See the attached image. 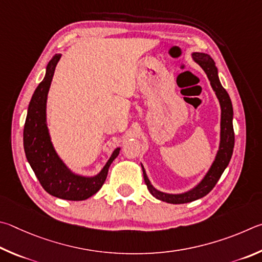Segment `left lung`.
I'll list each match as a JSON object with an SVG mask.
<instances>
[{
    "instance_id": "1",
    "label": "left lung",
    "mask_w": 262,
    "mask_h": 262,
    "mask_svg": "<svg viewBox=\"0 0 262 262\" xmlns=\"http://www.w3.org/2000/svg\"><path fill=\"white\" fill-rule=\"evenodd\" d=\"M192 58L195 63H198L199 66L203 68L206 75H207L208 79L210 81V86H212L213 91L216 94L220 107H221V131H220V145L219 150L216 153L212 166L208 169V171L206 172L203 180L199 182V184H196L193 189L190 191L184 192V193H178V194H171L166 193V192H161L155 189V187L150 184L146 171L143 168L144 173V181L147 185V189L150 192V194L155 198L166 201L169 204H186L191 203V201L198 200L203 198L206 194H208L210 191L213 190V187L216 185L217 181L224 171V169L228 167L230 159L232 157L233 152V146H235V132H233V125H232V119H233V109L232 103L229 96L228 92L223 89L221 85V81L219 79V71L217 68L215 66L214 59L209 56L208 54L205 53H192Z\"/></svg>"
}]
</instances>
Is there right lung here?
I'll list each match as a JSON object with an SVG mask.
<instances>
[{"label": "right lung", "instance_id": "obj_1", "mask_svg": "<svg viewBox=\"0 0 262 262\" xmlns=\"http://www.w3.org/2000/svg\"><path fill=\"white\" fill-rule=\"evenodd\" d=\"M61 54L54 55L46 68L43 80L36 87L30 101L24 125V150L27 161L40 184L50 195L59 199L79 201L95 194L107 178L110 164L121 148L114 150L104 167L95 176H82L71 171L55 150L47 126V95L55 68Z\"/></svg>", "mask_w": 262, "mask_h": 262}]
</instances>
